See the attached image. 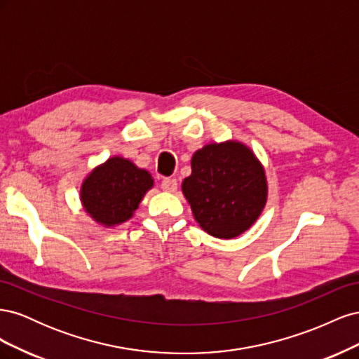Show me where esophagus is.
I'll return each mask as SVG.
<instances>
[{
    "instance_id": "esophagus-1",
    "label": "esophagus",
    "mask_w": 359,
    "mask_h": 359,
    "mask_svg": "<svg viewBox=\"0 0 359 359\" xmlns=\"http://www.w3.org/2000/svg\"><path fill=\"white\" fill-rule=\"evenodd\" d=\"M178 187V182L175 178H165L161 181V189L165 191H169V193H173L177 190Z\"/></svg>"
}]
</instances>
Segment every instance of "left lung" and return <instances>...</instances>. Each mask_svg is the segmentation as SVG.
<instances>
[{
    "instance_id": "left-lung-1",
    "label": "left lung",
    "mask_w": 359,
    "mask_h": 359,
    "mask_svg": "<svg viewBox=\"0 0 359 359\" xmlns=\"http://www.w3.org/2000/svg\"><path fill=\"white\" fill-rule=\"evenodd\" d=\"M182 193L205 232L231 240L245 232L265 208V169L241 142L208 144L193 154Z\"/></svg>"
}]
</instances>
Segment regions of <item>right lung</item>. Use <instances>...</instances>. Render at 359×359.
I'll return each instance as SVG.
<instances>
[{"label": "right lung", "instance_id": "1", "mask_svg": "<svg viewBox=\"0 0 359 359\" xmlns=\"http://www.w3.org/2000/svg\"><path fill=\"white\" fill-rule=\"evenodd\" d=\"M154 180L145 169L123 157H111L82 182L81 201L94 222L116 226L132 219Z\"/></svg>", "mask_w": 359, "mask_h": 359}]
</instances>
